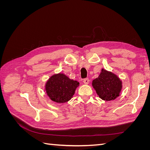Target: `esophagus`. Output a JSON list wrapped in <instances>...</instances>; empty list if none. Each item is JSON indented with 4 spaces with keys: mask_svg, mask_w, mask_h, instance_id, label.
<instances>
[{
    "mask_svg": "<svg viewBox=\"0 0 150 150\" xmlns=\"http://www.w3.org/2000/svg\"><path fill=\"white\" fill-rule=\"evenodd\" d=\"M83 82H84V83L85 84H88L89 83V80L88 78H86V79H84Z\"/></svg>",
    "mask_w": 150,
    "mask_h": 150,
    "instance_id": "34e87169",
    "label": "esophagus"
}]
</instances>
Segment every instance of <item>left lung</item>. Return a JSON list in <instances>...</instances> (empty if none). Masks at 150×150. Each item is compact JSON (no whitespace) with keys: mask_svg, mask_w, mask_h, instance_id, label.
Segmentation results:
<instances>
[{"mask_svg":"<svg viewBox=\"0 0 150 150\" xmlns=\"http://www.w3.org/2000/svg\"><path fill=\"white\" fill-rule=\"evenodd\" d=\"M92 86L99 98L108 101L120 96L122 83L116 74L103 68L98 78L93 81Z\"/></svg>","mask_w":150,"mask_h":150,"instance_id":"left-lung-1","label":"left lung"}]
</instances>
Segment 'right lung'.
Masks as SVG:
<instances>
[{
	"label": "right lung",
	"mask_w": 150,
	"mask_h": 150,
	"mask_svg": "<svg viewBox=\"0 0 150 150\" xmlns=\"http://www.w3.org/2000/svg\"><path fill=\"white\" fill-rule=\"evenodd\" d=\"M79 83L74 81L64 73L54 74L45 84V89L48 97L54 102L64 103L73 96Z\"/></svg>",
	"instance_id": "right-lung-1"
}]
</instances>
